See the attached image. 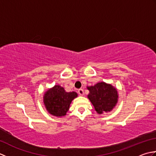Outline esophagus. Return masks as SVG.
I'll use <instances>...</instances> for the list:
<instances>
[{"mask_svg":"<svg viewBox=\"0 0 156 156\" xmlns=\"http://www.w3.org/2000/svg\"><path fill=\"white\" fill-rule=\"evenodd\" d=\"M78 94H79V95H80V96H83L84 94L83 89H81V88L79 89V90H78Z\"/></svg>","mask_w":156,"mask_h":156,"instance_id":"obj_1","label":"esophagus"}]
</instances>
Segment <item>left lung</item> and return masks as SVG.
I'll return each mask as SVG.
<instances>
[{"mask_svg": "<svg viewBox=\"0 0 156 156\" xmlns=\"http://www.w3.org/2000/svg\"><path fill=\"white\" fill-rule=\"evenodd\" d=\"M87 88L89 90L87 97L98 114L111 112L117 105L119 98L117 89L112 84L101 82Z\"/></svg>", "mask_w": 156, "mask_h": 156, "instance_id": "8db88e82", "label": "left lung"}]
</instances>
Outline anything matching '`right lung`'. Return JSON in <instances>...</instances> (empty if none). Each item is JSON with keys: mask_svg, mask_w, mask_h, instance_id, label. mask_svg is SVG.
<instances>
[{"mask_svg": "<svg viewBox=\"0 0 156 156\" xmlns=\"http://www.w3.org/2000/svg\"><path fill=\"white\" fill-rule=\"evenodd\" d=\"M77 97L78 94L76 92H68L61 86L55 85L45 92L43 101L49 114L62 117L66 115L71 102Z\"/></svg>", "mask_w": 156, "mask_h": 156, "instance_id": "obj_1", "label": "right lung"}]
</instances>
